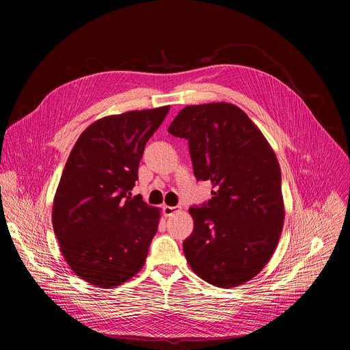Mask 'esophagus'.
I'll return each instance as SVG.
<instances>
[{
    "instance_id": "34e87169",
    "label": "esophagus",
    "mask_w": 350,
    "mask_h": 350,
    "mask_svg": "<svg viewBox=\"0 0 350 350\" xmlns=\"http://www.w3.org/2000/svg\"><path fill=\"white\" fill-rule=\"evenodd\" d=\"M178 206H163V215L166 216V217H170V216H173L176 212H178Z\"/></svg>"
}]
</instances>
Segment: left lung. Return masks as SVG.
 Masks as SVG:
<instances>
[{"instance_id": "left-lung-1", "label": "left lung", "mask_w": 350, "mask_h": 350, "mask_svg": "<svg viewBox=\"0 0 350 350\" xmlns=\"http://www.w3.org/2000/svg\"><path fill=\"white\" fill-rule=\"evenodd\" d=\"M167 131L188 139L193 174L215 188L204 208H191L193 231L183 243L192 271L232 288L256 277L278 245L285 206L281 169L271 145L234 104L189 105Z\"/></svg>"}]
</instances>
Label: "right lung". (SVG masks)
Returning <instances> with one entry per match:
<instances>
[{
  "label": "right lung",
  "instance_id": "right-lung-1",
  "mask_svg": "<svg viewBox=\"0 0 350 350\" xmlns=\"http://www.w3.org/2000/svg\"><path fill=\"white\" fill-rule=\"evenodd\" d=\"M170 107L130 111L91 123L77 138L53 204V227L76 275L115 288L144 266L161 208L131 196L144 146Z\"/></svg>",
  "mask_w": 350,
  "mask_h": 350
}]
</instances>
